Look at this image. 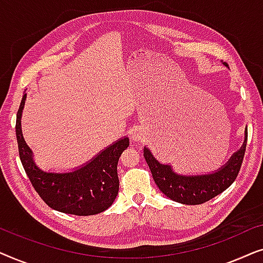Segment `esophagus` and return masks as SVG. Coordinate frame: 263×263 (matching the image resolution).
Segmentation results:
<instances>
[{"label": "esophagus", "instance_id": "1", "mask_svg": "<svg viewBox=\"0 0 263 263\" xmlns=\"http://www.w3.org/2000/svg\"><path fill=\"white\" fill-rule=\"evenodd\" d=\"M133 140H135V141H139V140H141V134H140V133H135V134L133 135Z\"/></svg>", "mask_w": 263, "mask_h": 263}]
</instances>
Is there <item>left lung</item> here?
I'll list each match as a JSON object with an SVG mask.
<instances>
[{
    "mask_svg": "<svg viewBox=\"0 0 263 263\" xmlns=\"http://www.w3.org/2000/svg\"><path fill=\"white\" fill-rule=\"evenodd\" d=\"M225 66L228 64L225 63ZM246 135V142L243 143L242 148L233 154L224 167L210 175L181 176L175 174L168 165H163L154 159L147 148L143 149V157L160 192L176 202L201 204L221 194L235 182L246 154L248 130Z\"/></svg>",
    "mask_w": 263,
    "mask_h": 263,
    "instance_id": "left-lung-1",
    "label": "left lung"
}]
</instances>
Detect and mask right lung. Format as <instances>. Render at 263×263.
Segmentation results:
<instances>
[{"label": "right lung", "mask_w": 263, "mask_h": 263, "mask_svg": "<svg viewBox=\"0 0 263 263\" xmlns=\"http://www.w3.org/2000/svg\"><path fill=\"white\" fill-rule=\"evenodd\" d=\"M26 95L16 114V140L20 160L35 192L52 210L74 215L102 213L114 203L120 188L117 164L129 146L124 138L98 154L91 163L69 174H48L35 166L30 147L21 133V112Z\"/></svg>", "instance_id": "right-lung-1"}]
</instances>
